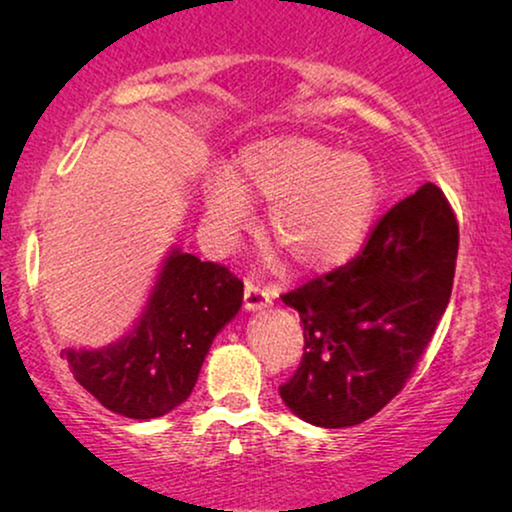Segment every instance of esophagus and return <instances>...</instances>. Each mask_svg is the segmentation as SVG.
<instances>
[{
    "instance_id": "esophagus-1",
    "label": "esophagus",
    "mask_w": 512,
    "mask_h": 512,
    "mask_svg": "<svg viewBox=\"0 0 512 512\" xmlns=\"http://www.w3.org/2000/svg\"><path fill=\"white\" fill-rule=\"evenodd\" d=\"M270 303L272 293L268 289H263L256 279H247V282H244V307H247L249 312L263 310V307H268Z\"/></svg>"
}]
</instances>
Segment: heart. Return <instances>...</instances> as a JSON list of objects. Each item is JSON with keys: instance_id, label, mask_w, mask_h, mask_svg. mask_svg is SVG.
<instances>
[{"instance_id": "heart-1", "label": "heart", "mask_w": 512, "mask_h": 512, "mask_svg": "<svg viewBox=\"0 0 512 512\" xmlns=\"http://www.w3.org/2000/svg\"><path fill=\"white\" fill-rule=\"evenodd\" d=\"M247 195L270 202L265 233L286 261L328 270L359 251L382 188L363 156L305 135H275L244 146L233 174L207 177V219L221 240H233L249 223Z\"/></svg>"}]
</instances>
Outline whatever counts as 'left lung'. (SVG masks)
Segmentation results:
<instances>
[{
    "mask_svg": "<svg viewBox=\"0 0 512 512\" xmlns=\"http://www.w3.org/2000/svg\"><path fill=\"white\" fill-rule=\"evenodd\" d=\"M459 226L436 184L375 223L352 261L284 293L303 321V361L282 401L324 429L377 415L422 359L450 303Z\"/></svg>",
    "mask_w": 512,
    "mask_h": 512,
    "instance_id": "left-lung-1",
    "label": "left lung"
}]
</instances>
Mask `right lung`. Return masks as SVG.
<instances>
[{
  "label": "right lung",
  "mask_w": 512,
  "mask_h": 512,
  "mask_svg": "<svg viewBox=\"0 0 512 512\" xmlns=\"http://www.w3.org/2000/svg\"><path fill=\"white\" fill-rule=\"evenodd\" d=\"M226 265L172 249L135 328L104 349H62L76 382L104 408L153 419L184 403L212 340L242 305Z\"/></svg>",
  "instance_id": "add662e5"
}]
</instances>
